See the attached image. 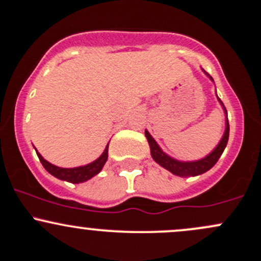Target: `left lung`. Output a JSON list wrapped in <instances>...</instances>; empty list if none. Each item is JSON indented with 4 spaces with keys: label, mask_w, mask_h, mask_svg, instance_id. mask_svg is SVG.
I'll return each mask as SVG.
<instances>
[{
    "label": "left lung",
    "mask_w": 261,
    "mask_h": 261,
    "mask_svg": "<svg viewBox=\"0 0 261 261\" xmlns=\"http://www.w3.org/2000/svg\"><path fill=\"white\" fill-rule=\"evenodd\" d=\"M205 75L210 79L211 81L214 82L213 77L204 70ZM218 97V95H216ZM218 101L220 102L221 108L224 110L225 114V131L224 135L221 138L219 144L216 145L215 149L213 150L210 153H207L205 158L199 159V160H194V161H181L177 160V159L171 158L170 155H167L166 152L163 151L160 146H159L158 142L155 141V139L150 135V133L147 130H145V136H146L147 142H149L150 146V152H151V158L155 160V163H158L159 165L163 166L164 169L169 170L170 172H172L174 175L180 177H189V176H197V175H201L204 172L209 171V170L218 163V160L220 159V156L223 155L225 147H226L227 140H229V121H227V112L226 109H225L223 101L218 97Z\"/></svg>",
    "instance_id": "1"
}]
</instances>
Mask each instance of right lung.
Segmentation results:
<instances>
[{"mask_svg":"<svg viewBox=\"0 0 261 261\" xmlns=\"http://www.w3.org/2000/svg\"><path fill=\"white\" fill-rule=\"evenodd\" d=\"M35 150H36V147H35ZM36 153L38 159H40L41 164H42L43 167L50 172L52 176L57 177V179L60 180L67 181V182L80 184V182H85V181L90 180L91 177H94L95 175H97L98 172L102 170V167L106 164V161H108V158H109V144L106 145L105 150H103V152L101 153L100 158H97L95 161L87 164V165L77 166V167L56 166L54 165V164L48 163L47 160H45V159L42 158V155H41L37 150H36Z\"/></svg>","mask_w":261,"mask_h":261,"instance_id":"right-lung-1","label":"right lung"}]
</instances>
